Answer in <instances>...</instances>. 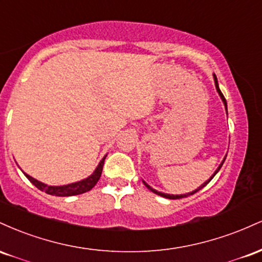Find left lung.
Returning <instances> with one entry per match:
<instances>
[{"label":"left lung","mask_w":262,"mask_h":262,"mask_svg":"<svg viewBox=\"0 0 262 262\" xmlns=\"http://www.w3.org/2000/svg\"><path fill=\"white\" fill-rule=\"evenodd\" d=\"M214 81H215V87H217V91H218V93H219V95H221L222 100H223V102H224V104H225V110H227V101H225V98H224L223 93H222V91H221V90H219V86H218V81H217V76H215V75H214ZM225 158H227V156H225ZM225 158H224V160H223V162L225 161ZM223 162H222V164H221V165H219V167H218V169H217V171H215V172H214V173H213V176H212V177H210V179L208 180V181H206V182H204V183H203V185H202V186H201V187H198L197 189H194V191H193V192H189V193H186V194H166V193H162V192H158V191H156V189H152L151 187H150V186H149V185H146V183H145V182H144V183H145V186H146V187H148V188L150 189V191H151V192H154V193H156V194H159V196H162V197H165V198H169V200H179V198H185V197H188V196H191V194L196 193V192H198V191H200V189H201V188H203V187H204V186H206V185H207V183H208V182L210 181V180H212V179H213V177H214V176H215V173H217V172H218V171H219V170H221V167H222V165H223Z\"/></svg>","instance_id":"obj_1"}]
</instances>
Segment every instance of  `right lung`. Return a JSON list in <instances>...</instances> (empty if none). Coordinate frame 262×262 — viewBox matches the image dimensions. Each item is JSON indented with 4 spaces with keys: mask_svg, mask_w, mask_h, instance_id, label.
I'll use <instances>...</instances> for the list:
<instances>
[{
    "mask_svg": "<svg viewBox=\"0 0 262 262\" xmlns=\"http://www.w3.org/2000/svg\"><path fill=\"white\" fill-rule=\"evenodd\" d=\"M104 159H106V156L102 159L100 165H98L97 169L95 170V172H93L91 176H89L87 179L82 180V181L75 182V183H71V185H66V186L44 185V183L37 181V180L33 179V177H31L29 175H27V173H25V172L23 173H25L27 179H28L29 181H31L33 185L35 186V187H37L38 189H40V191H44L45 193L52 194V196H59V197L75 196V194H81V193H85V192H89L90 189H92L93 187H95V185L98 182V180H100L102 170H103Z\"/></svg>",
    "mask_w": 262,
    "mask_h": 262,
    "instance_id": "1",
    "label": "right lung"
}]
</instances>
